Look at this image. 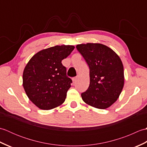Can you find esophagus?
Segmentation results:
<instances>
[{
	"label": "esophagus",
	"mask_w": 147,
	"mask_h": 147,
	"mask_svg": "<svg viewBox=\"0 0 147 147\" xmlns=\"http://www.w3.org/2000/svg\"><path fill=\"white\" fill-rule=\"evenodd\" d=\"M77 78H78L77 76L76 77H74V78H72V80H73V82H75V81H76Z\"/></svg>",
	"instance_id": "1"
}]
</instances>
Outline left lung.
<instances>
[{
    "mask_svg": "<svg viewBox=\"0 0 147 147\" xmlns=\"http://www.w3.org/2000/svg\"><path fill=\"white\" fill-rule=\"evenodd\" d=\"M76 49L90 69V85L82 93L83 100L95 108L109 107L117 100L124 86V68L120 57L101 43L79 44Z\"/></svg>",
    "mask_w": 147,
    "mask_h": 147,
    "instance_id": "8db88e82",
    "label": "left lung"
}]
</instances>
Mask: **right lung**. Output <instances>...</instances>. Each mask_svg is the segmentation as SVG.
Instances as JSON below:
<instances>
[{"instance_id":"add662e5","label":"right lung","mask_w":147,"mask_h":147,"mask_svg":"<svg viewBox=\"0 0 147 147\" xmlns=\"http://www.w3.org/2000/svg\"><path fill=\"white\" fill-rule=\"evenodd\" d=\"M73 45H56L37 52L24 67L23 86L28 97L42 110L64 103L72 80L66 75L62 60L69 55Z\"/></svg>"}]
</instances>
